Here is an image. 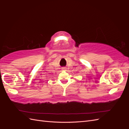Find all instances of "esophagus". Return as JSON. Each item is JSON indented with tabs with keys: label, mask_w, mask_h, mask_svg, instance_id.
Returning <instances> with one entry per match:
<instances>
[{
	"label": "esophagus",
	"mask_w": 129,
	"mask_h": 129,
	"mask_svg": "<svg viewBox=\"0 0 129 129\" xmlns=\"http://www.w3.org/2000/svg\"><path fill=\"white\" fill-rule=\"evenodd\" d=\"M62 70H63V71H66V67H62Z\"/></svg>",
	"instance_id": "1"
}]
</instances>
